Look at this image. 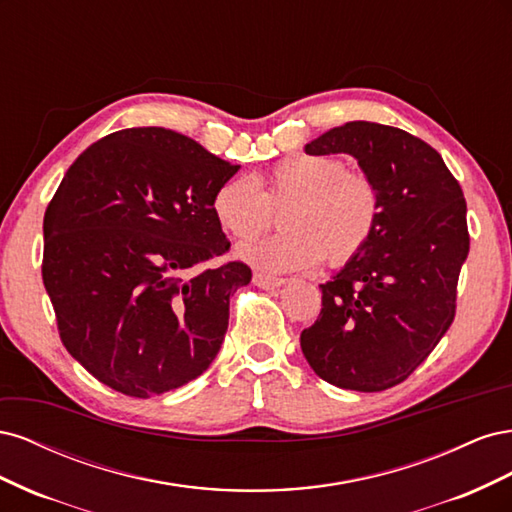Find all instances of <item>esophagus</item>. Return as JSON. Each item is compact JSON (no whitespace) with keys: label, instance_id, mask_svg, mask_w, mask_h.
<instances>
[{"label":"esophagus","instance_id":"obj_1","mask_svg":"<svg viewBox=\"0 0 512 512\" xmlns=\"http://www.w3.org/2000/svg\"><path fill=\"white\" fill-rule=\"evenodd\" d=\"M254 284L258 288H265V290H273V288H280L286 284L284 277H273V275H265V273H254Z\"/></svg>","mask_w":512,"mask_h":512}]
</instances>
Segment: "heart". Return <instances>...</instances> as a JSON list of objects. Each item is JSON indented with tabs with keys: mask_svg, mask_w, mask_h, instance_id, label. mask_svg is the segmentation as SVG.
Returning a JSON list of instances; mask_svg holds the SVG:
<instances>
[{
	"mask_svg": "<svg viewBox=\"0 0 512 512\" xmlns=\"http://www.w3.org/2000/svg\"><path fill=\"white\" fill-rule=\"evenodd\" d=\"M284 205V232L237 247L247 265L288 273L312 269L322 256L333 267L346 265L374 237L382 194L374 177L348 170L344 160L297 151L275 162L260 185L250 177H230L211 198L215 220L237 239L265 230L273 207Z\"/></svg>",
	"mask_w": 512,
	"mask_h": 512,
	"instance_id": "heart-1",
	"label": "heart"
}]
</instances>
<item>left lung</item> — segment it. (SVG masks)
Here are the masks:
<instances>
[{"mask_svg": "<svg viewBox=\"0 0 512 512\" xmlns=\"http://www.w3.org/2000/svg\"><path fill=\"white\" fill-rule=\"evenodd\" d=\"M305 153H350L382 194L374 237L331 282L301 333L316 374L339 389L378 393L404 382L455 320L470 252L466 198L440 153L404 130L348 121Z\"/></svg>", "mask_w": 512, "mask_h": 512, "instance_id": "8db88e82", "label": "left lung"}]
</instances>
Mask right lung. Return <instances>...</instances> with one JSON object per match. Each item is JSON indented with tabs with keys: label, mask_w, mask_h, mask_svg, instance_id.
I'll list each match as a JSON object with an SVG mask.
<instances>
[{
	"label": "right lung",
	"mask_w": 512,
	"mask_h": 512,
	"mask_svg": "<svg viewBox=\"0 0 512 512\" xmlns=\"http://www.w3.org/2000/svg\"><path fill=\"white\" fill-rule=\"evenodd\" d=\"M241 166L166 128L100 138L72 162L44 213L42 282L61 344L111 389L149 399L198 378L247 286L213 192Z\"/></svg>",
	"instance_id": "add662e5"
}]
</instances>
